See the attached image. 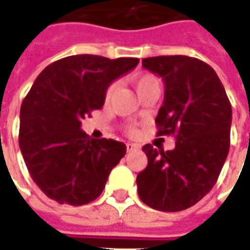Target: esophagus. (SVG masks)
Listing matches in <instances>:
<instances>
[{
    "label": "esophagus",
    "mask_w": 250,
    "mask_h": 250,
    "mask_svg": "<svg viewBox=\"0 0 250 250\" xmlns=\"http://www.w3.org/2000/svg\"><path fill=\"white\" fill-rule=\"evenodd\" d=\"M125 146H127V151H128V153H131V151H137V150L141 149V146L137 145V143H127Z\"/></svg>",
    "instance_id": "34e87169"
}]
</instances>
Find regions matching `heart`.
I'll list each match as a JSON object with an SVG mask.
<instances>
[{
  "mask_svg": "<svg viewBox=\"0 0 250 250\" xmlns=\"http://www.w3.org/2000/svg\"><path fill=\"white\" fill-rule=\"evenodd\" d=\"M132 83H134V86H135V90H137L138 95H141L143 90L149 89L150 86L158 85V81H157V78H155L153 74H141V76L134 77ZM116 88H118V85L115 83H111V85L108 86L107 92H105V99H107V100H109V99L112 97ZM130 132H134V128H130Z\"/></svg>",
  "mask_w": 250,
  "mask_h": 250,
  "instance_id": "1",
  "label": "heart"
}]
</instances>
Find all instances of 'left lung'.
I'll use <instances>...</instances> for the list:
<instances>
[{"label":"left lung","instance_id":"1","mask_svg":"<svg viewBox=\"0 0 250 250\" xmlns=\"http://www.w3.org/2000/svg\"><path fill=\"white\" fill-rule=\"evenodd\" d=\"M160 76L164 103L155 118L158 135H174L173 150L145 145L147 167L137 176L138 195L154 210L176 212L215 186L230 147L231 105L215 70L186 55L142 59Z\"/></svg>","mask_w":250,"mask_h":250}]
</instances>
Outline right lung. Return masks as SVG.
I'll use <instances>...</instances> for the list:
<instances>
[{
    "label": "right lung",
    "mask_w": 250,
    "mask_h": 250,
    "mask_svg": "<svg viewBox=\"0 0 250 250\" xmlns=\"http://www.w3.org/2000/svg\"><path fill=\"white\" fill-rule=\"evenodd\" d=\"M138 62L71 55L48 64L35 80L20 109L19 145L31 177L50 199L83 206L101 195L125 145L92 139L81 120L104 105L108 86Z\"/></svg>",
    "instance_id": "1"
}]
</instances>
